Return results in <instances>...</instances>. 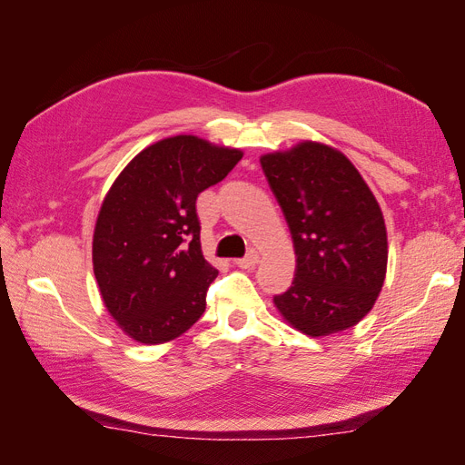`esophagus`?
Here are the masks:
<instances>
[{
  "label": "esophagus",
  "mask_w": 465,
  "mask_h": 465,
  "mask_svg": "<svg viewBox=\"0 0 465 465\" xmlns=\"http://www.w3.org/2000/svg\"><path fill=\"white\" fill-rule=\"evenodd\" d=\"M260 262V256H258V252L256 250H250L248 252V256L246 258H241V260H236L234 263L241 267V270H250V267H254L256 263Z\"/></svg>",
  "instance_id": "34e87169"
}]
</instances>
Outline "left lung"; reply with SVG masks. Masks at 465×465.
Masks as SVG:
<instances>
[{"label": "left lung", "mask_w": 465, "mask_h": 465, "mask_svg": "<svg viewBox=\"0 0 465 465\" xmlns=\"http://www.w3.org/2000/svg\"><path fill=\"white\" fill-rule=\"evenodd\" d=\"M260 163L297 256L291 287L273 297L279 314L311 337L353 328L386 279L388 236L374 193L341 151L318 142Z\"/></svg>", "instance_id": "1"}]
</instances>
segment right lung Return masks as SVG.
Segmentation results:
<instances>
[{
    "label": "right lung",
    "mask_w": 465,
    "mask_h": 465,
    "mask_svg": "<svg viewBox=\"0 0 465 465\" xmlns=\"http://www.w3.org/2000/svg\"><path fill=\"white\" fill-rule=\"evenodd\" d=\"M241 159V149L202 137H166L137 153L108 190L93 270L106 311L137 343L176 340L202 318L219 272L203 258L195 200Z\"/></svg>",
    "instance_id": "1"
}]
</instances>
